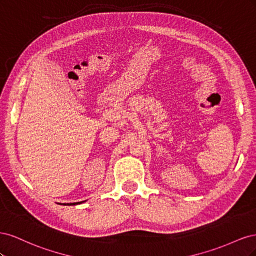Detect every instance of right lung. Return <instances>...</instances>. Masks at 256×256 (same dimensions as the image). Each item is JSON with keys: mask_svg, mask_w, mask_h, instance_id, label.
Segmentation results:
<instances>
[{"mask_svg": "<svg viewBox=\"0 0 256 256\" xmlns=\"http://www.w3.org/2000/svg\"><path fill=\"white\" fill-rule=\"evenodd\" d=\"M83 202H85V200H83ZM83 202H78V203H69V204H67V205H76V204H81V203H83ZM66 205V204H65Z\"/></svg>", "mask_w": 256, "mask_h": 256, "instance_id": "1", "label": "right lung"}]
</instances>
